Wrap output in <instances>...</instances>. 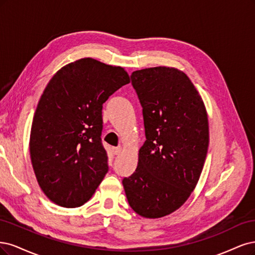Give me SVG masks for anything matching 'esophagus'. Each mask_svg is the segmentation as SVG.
Here are the masks:
<instances>
[{"label": "esophagus", "instance_id": "34e87169", "mask_svg": "<svg viewBox=\"0 0 255 255\" xmlns=\"http://www.w3.org/2000/svg\"><path fill=\"white\" fill-rule=\"evenodd\" d=\"M112 151L114 154H120L122 152V147L119 146V147H113L112 148Z\"/></svg>", "mask_w": 255, "mask_h": 255}]
</instances>
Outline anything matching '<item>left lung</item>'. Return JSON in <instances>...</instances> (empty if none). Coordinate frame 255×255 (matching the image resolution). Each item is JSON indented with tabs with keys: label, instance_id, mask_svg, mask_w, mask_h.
<instances>
[{
	"label": "left lung",
	"instance_id": "left-lung-1",
	"mask_svg": "<svg viewBox=\"0 0 255 255\" xmlns=\"http://www.w3.org/2000/svg\"><path fill=\"white\" fill-rule=\"evenodd\" d=\"M130 78L143 108L146 141L123 185L136 214L160 218L181 207L198 182L209 147L208 116L181 71L149 68Z\"/></svg>",
	"mask_w": 255,
	"mask_h": 255
}]
</instances>
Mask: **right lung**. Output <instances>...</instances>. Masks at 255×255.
<instances>
[{
	"label": "right lung",
	"mask_w": 255,
	"mask_h": 255,
	"mask_svg": "<svg viewBox=\"0 0 255 255\" xmlns=\"http://www.w3.org/2000/svg\"><path fill=\"white\" fill-rule=\"evenodd\" d=\"M129 84L127 72L92 58L61 68L44 89L32 120L29 151L41 190L54 203H86L108 172L102 143L103 104Z\"/></svg>",
	"instance_id": "obj_1"
}]
</instances>
